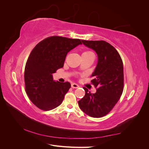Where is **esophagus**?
<instances>
[{"label": "esophagus", "instance_id": "obj_1", "mask_svg": "<svg viewBox=\"0 0 149 149\" xmlns=\"http://www.w3.org/2000/svg\"><path fill=\"white\" fill-rule=\"evenodd\" d=\"M79 87V86L78 84H76V83H72L71 84V88H78Z\"/></svg>", "mask_w": 149, "mask_h": 149}]
</instances>
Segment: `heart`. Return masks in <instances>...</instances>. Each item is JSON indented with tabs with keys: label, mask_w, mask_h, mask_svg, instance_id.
Segmentation results:
<instances>
[{
	"label": "heart",
	"mask_w": 149,
	"mask_h": 149,
	"mask_svg": "<svg viewBox=\"0 0 149 149\" xmlns=\"http://www.w3.org/2000/svg\"><path fill=\"white\" fill-rule=\"evenodd\" d=\"M83 53H84V54H91V53H93V52H90V51H86V52H84Z\"/></svg>",
	"instance_id": "obj_1"
}]
</instances>
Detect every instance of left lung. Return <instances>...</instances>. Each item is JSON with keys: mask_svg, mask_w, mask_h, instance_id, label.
<instances>
[{"mask_svg": "<svg viewBox=\"0 0 149 149\" xmlns=\"http://www.w3.org/2000/svg\"><path fill=\"white\" fill-rule=\"evenodd\" d=\"M86 46L96 52L98 62L91 81L96 88L91 93L83 87L85 95L78 101L84 113L93 118H102L113 109L124 89L123 63L118 52L103 40H82Z\"/></svg>", "mask_w": 149, "mask_h": 149, "instance_id": "1", "label": "left lung"}]
</instances>
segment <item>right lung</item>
Returning <instances> with one entry per match:
<instances>
[{
	"mask_svg": "<svg viewBox=\"0 0 149 149\" xmlns=\"http://www.w3.org/2000/svg\"><path fill=\"white\" fill-rule=\"evenodd\" d=\"M80 44L79 39L52 36L39 42L31 52L25 67V91L39 109L49 111L62 103L71 84L55 82L52 74L63 67L67 53Z\"/></svg>",
	"mask_w": 149,
	"mask_h": 149,
	"instance_id": "right-lung-1",
	"label": "right lung"
}]
</instances>
